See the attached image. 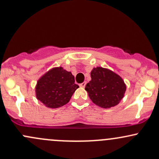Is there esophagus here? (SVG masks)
Segmentation results:
<instances>
[{
    "label": "esophagus",
    "instance_id": "1",
    "mask_svg": "<svg viewBox=\"0 0 159 159\" xmlns=\"http://www.w3.org/2000/svg\"><path fill=\"white\" fill-rule=\"evenodd\" d=\"M86 82H83V83H80V87H83V88H84V87L86 86Z\"/></svg>",
    "mask_w": 159,
    "mask_h": 159
}]
</instances>
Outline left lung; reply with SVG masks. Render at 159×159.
<instances>
[{"label":"left lung","mask_w":159,"mask_h":159,"mask_svg":"<svg viewBox=\"0 0 159 159\" xmlns=\"http://www.w3.org/2000/svg\"><path fill=\"white\" fill-rule=\"evenodd\" d=\"M91 78L85 89L93 103L104 108L118 105L126 91V85L120 76L110 70L96 67L92 70Z\"/></svg>","instance_id":"1"}]
</instances>
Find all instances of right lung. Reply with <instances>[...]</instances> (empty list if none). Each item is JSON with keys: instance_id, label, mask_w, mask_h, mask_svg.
<instances>
[{"instance_id": "right-lung-1", "label": "right lung", "mask_w": 159, "mask_h": 159, "mask_svg": "<svg viewBox=\"0 0 159 159\" xmlns=\"http://www.w3.org/2000/svg\"><path fill=\"white\" fill-rule=\"evenodd\" d=\"M78 88L72 73L60 66L53 68L39 80L35 93L46 107L57 108L68 103Z\"/></svg>"}]
</instances>
